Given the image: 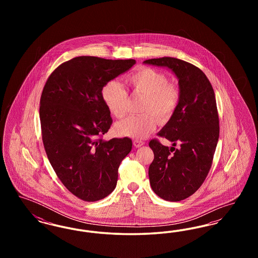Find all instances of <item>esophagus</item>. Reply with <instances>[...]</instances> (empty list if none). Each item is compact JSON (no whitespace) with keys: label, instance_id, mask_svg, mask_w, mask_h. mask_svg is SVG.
<instances>
[{"label":"esophagus","instance_id":"34e87169","mask_svg":"<svg viewBox=\"0 0 258 258\" xmlns=\"http://www.w3.org/2000/svg\"><path fill=\"white\" fill-rule=\"evenodd\" d=\"M134 145H135V147L136 148L141 147L142 145H144V142L141 141V140H138V139H135V140H134Z\"/></svg>","mask_w":258,"mask_h":258}]
</instances>
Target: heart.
<instances>
[{
	"label": "heart",
	"mask_w": 258,
	"mask_h": 258,
	"mask_svg": "<svg viewBox=\"0 0 258 258\" xmlns=\"http://www.w3.org/2000/svg\"><path fill=\"white\" fill-rule=\"evenodd\" d=\"M126 84L135 94L145 96L141 115H133L115 124V133L120 136L145 138L160 123H167L177 110L181 91L178 85L168 82L166 74L152 68H141L126 77ZM101 98L111 114L123 118L126 113L128 94L119 82L110 80L101 89ZM156 116L155 117L154 116Z\"/></svg>",
	"instance_id": "heart-1"
}]
</instances>
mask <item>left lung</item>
Here are the masks:
<instances>
[{"label":"left lung","mask_w":258,"mask_h":258,"mask_svg":"<svg viewBox=\"0 0 258 258\" xmlns=\"http://www.w3.org/2000/svg\"><path fill=\"white\" fill-rule=\"evenodd\" d=\"M144 62L166 67L179 79L180 104L158 134L171 141L174 147H166L158 139L149 142L154 152L149 179L160 198L181 201L201 186L212 166L220 135L215 93L207 76L192 63L171 57ZM177 144L178 149L174 148Z\"/></svg>","instance_id":"8db88e82"}]
</instances>
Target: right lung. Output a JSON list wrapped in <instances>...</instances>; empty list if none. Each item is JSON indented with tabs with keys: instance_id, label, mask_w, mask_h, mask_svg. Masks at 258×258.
Returning a JSON list of instances; mask_svg holds the SVG:
<instances>
[{
	"instance_id": "obj_1",
	"label": "right lung",
	"mask_w": 258,
	"mask_h": 258,
	"mask_svg": "<svg viewBox=\"0 0 258 258\" xmlns=\"http://www.w3.org/2000/svg\"><path fill=\"white\" fill-rule=\"evenodd\" d=\"M135 63L134 59L76 57L60 64L43 87L39 118L44 149L62 184L81 200L109 196L120 163L132 151L128 137L102 139L112 118L101 89Z\"/></svg>"
}]
</instances>
